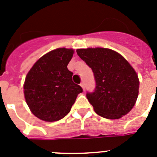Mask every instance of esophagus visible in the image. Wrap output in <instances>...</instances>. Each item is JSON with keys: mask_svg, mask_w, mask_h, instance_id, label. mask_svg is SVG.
<instances>
[{"mask_svg": "<svg viewBox=\"0 0 157 157\" xmlns=\"http://www.w3.org/2000/svg\"><path fill=\"white\" fill-rule=\"evenodd\" d=\"M80 86H81V87L83 88V90L84 91V89H85V87H84V82H82L81 84H80Z\"/></svg>", "mask_w": 157, "mask_h": 157, "instance_id": "esophagus-1", "label": "esophagus"}]
</instances>
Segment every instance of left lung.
<instances>
[{
  "label": "left lung",
  "mask_w": 157,
  "mask_h": 157,
  "mask_svg": "<svg viewBox=\"0 0 157 157\" xmlns=\"http://www.w3.org/2000/svg\"><path fill=\"white\" fill-rule=\"evenodd\" d=\"M77 52L94 73L95 89L86 95L96 113L112 120L128 114L136 102L139 88L133 67L111 49L89 48Z\"/></svg>",
  "instance_id": "8db88e82"
}]
</instances>
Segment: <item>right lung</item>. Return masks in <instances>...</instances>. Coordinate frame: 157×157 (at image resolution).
<instances>
[{"label": "right lung", "instance_id": "1", "mask_svg": "<svg viewBox=\"0 0 157 157\" xmlns=\"http://www.w3.org/2000/svg\"><path fill=\"white\" fill-rule=\"evenodd\" d=\"M73 49H55L35 63L24 83V95L29 109L44 121L63 119L70 113L77 95L83 91L72 80L67 65Z\"/></svg>", "mask_w": 157, "mask_h": 157}]
</instances>
